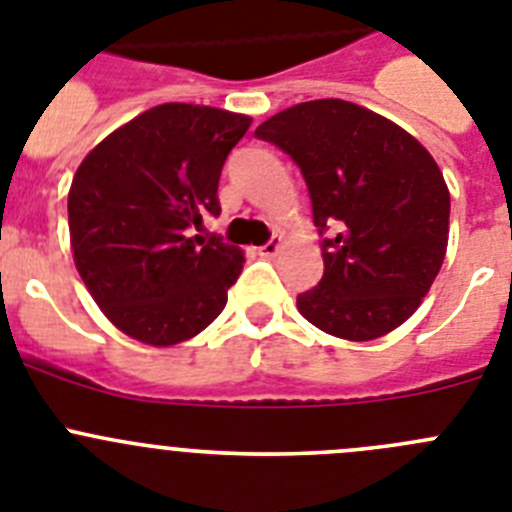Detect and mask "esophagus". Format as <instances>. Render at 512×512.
Listing matches in <instances>:
<instances>
[{"label": "esophagus", "mask_w": 512, "mask_h": 512, "mask_svg": "<svg viewBox=\"0 0 512 512\" xmlns=\"http://www.w3.org/2000/svg\"><path fill=\"white\" fill-rule=\"evenodd\" d=\"M279 248H282V238H279V235H274V238H269L264 246H259V253L261 256H266V259H271V256H277Z\"/></svg>", "instance_id": "obj_1"}]
</instances>
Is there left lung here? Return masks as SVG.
Returning a JSON list of instances; mask_svg holds the SVG:
<instances>
[{
	"instance_id": "8db88e82",
	"label": "left lung",
	"mask_w": 512,
	"mask_h": 512,
	"mask_svg": "<svg viewBox=\"0 0 512 512\" xmlns=\"http://www.w3.org/2000/svg\"><path fill=\"white\" fill-rule=\"evenodd\" d=\"M256 138L300 166L323 235V279L297 295L302 318L346 341H374L405 323L449 243L451 197L431 153L343 99L295 104L261 122Z\"/></svg>"
}]
</instances>
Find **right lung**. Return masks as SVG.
Masks as SVG:
<instances>
[{
	"instance_id": "1",
	"label": "right lung",
	"mask_w": 512,
	"mask_h": 512,
	"mask_svg": "<svg viewBox=\"0 0 512 512\" xmlns=\"http://www.w3.org/2000/svg\"><path fill=\"white\" fill-rule=\"evenodd\" d=\"M251 117L158 104L117 128L76 169L69 192L79 277L122 333L148 346L197 336L223 312L243 253L192 235L220 215L217 182Z\"/></svg>"
}]
</instances>
